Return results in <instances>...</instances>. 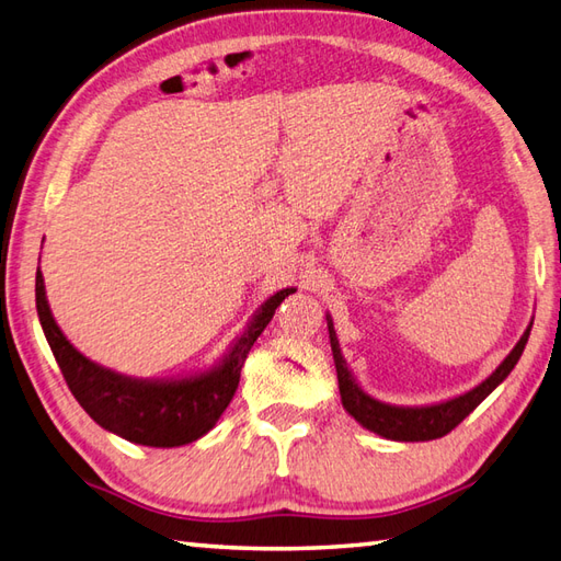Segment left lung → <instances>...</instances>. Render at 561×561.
Segmentation results:
<instances>
[{
    "instance_id": "8db88e82",
    "label": "left lung",
    "mask_w": 561,
    "mask_h": 561,
    "mask_svg": "<svg viewBox=\"0 0 561 561\" xmlns=\"http://www.w3.org/2000/svg\"><path fill=\"white\" fill-rule=\"evenodd\" d=\"M328 320V332H330V347L332 356H335V368H337V380H340V396L342 404L356 422H359L368 432H374L383 438L390 440H432L446 436L453 432L465 416H468L478 404L490 396V392L502 383V380L514 371V366L518 364L523 350H526V342L530 337V328L523 332V337L506 359L494 368V374L490 378H484L480 386H474L472 390L462 392L458 398H450L446 402H436V404H422V408H402V404H388L380 402L376 398L368 396V392L356 383L354 374L350 371L347 362H344L340 342L335 335V325H332V318L325 316Z\"/></svg>"
}]
</instances>
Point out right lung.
<instances>
[{
	"mask_svg": "<svg viewBox=\"0 0 561 561\" xmlns=\"http://www.w3.org/2000/svg\"><path fill=\"white\" fill-rule=\"evenodd\" d=\"M296 289H282L262 304L243 335L207 371L185 378H133L83 356L55 323L45 296L43 272H35V308L45 340L57 359L71 396L105 432L139 446L173 448L193 444L219 422L241 380L245 356L267 328L277 306Z\"/></svg>",
	"mask_w": 561,
	"mask_h": 561,
	"instance_id": "obj_1",
	"label": "right lung"
}]
</instances>
